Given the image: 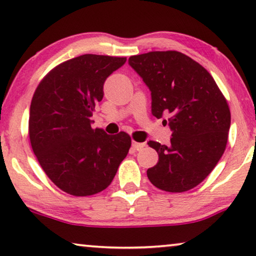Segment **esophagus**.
Returning <instances> with one entry per match:
<instances>
[{"label":"esophagus","mask_w":256,"mask_h":256,"mask_svg":"<svg viewBox=\"0 0 256 256\" xmlns=\"http://www.w3.org/2000/svg\"><path fill=\"white\" fill-rule=\"evenodd\" d=\"M146 146V142H136V141H132V148L136 150H141L142 148Z\"/></svg>","instance_id":"34e87169"}]
</instances>
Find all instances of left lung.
<instances>
[{"instance_id": "8db88e82", "label": "left lung", "mask_w": 256, "mask_h": 256, "mask_svg": "<svg viewBox=\"0 0 256 256\" xmlns=\"http://www.w3.org/2000/svg\"><path fill=\"white\" fill-rule=\"evenodd\" d=\"M128 64L151 92V112L170 128V144H148L158 152L149 180L166 192L192 190L210 174L224 152L230 110L216 81L201 64L180 52L134 55Z\"/></svg>"}]
</instances>
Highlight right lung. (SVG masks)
I'll return each mask as SVG.
<instances>
[{"mask_svg":"<svg viewBox=\"0 0 256 256\" xmlns=\"http://www.w3.org/2000/svg\"><path fill=\"white\" fill-rule=\"evenodd\" d=\"M126 58L84 54L58 64L34 92L29 138L38 162L60 190L88 196L105 190L126 157L131 136L92 128L104 82Z\"/></svg>","mask_w":256,"mask_h":256,"instance_id":"obj_1","label":"right lung"}]
</instances>
